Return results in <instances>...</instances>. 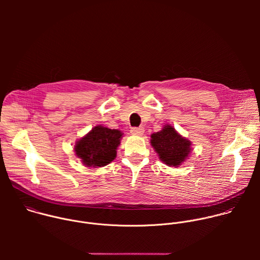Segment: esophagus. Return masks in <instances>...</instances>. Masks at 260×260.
Returning <instances> with one entry per match:
<instances>
[{
  "instance_id": "esophagus-1",
  "label": "esophagus",
  "mask_w": 260,
  "mask_h": 260,
  "mask_svg": "<svg viewBox=\"0 0 260 260\" xmlns=\"http://www.w3.org/2000/svg\"><path fill=\"white\" fill-rule=\"evenodd\" d=\"M144 127L143 126H140V127H132L131 129V133L133 135H137V136H141L144 134Z\"/></svg>"
}]
</instances>
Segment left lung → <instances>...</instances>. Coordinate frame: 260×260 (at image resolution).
I'll use <instances>...</instances> for the list:
<instances>
[{"instance_id": "left-lung-1", "label": "left lung", "mask_w": 260, "mask_h": 260, "mask_svg": "<svg viewBox=\"0 0 260 260\" xmlns=\"http://www.w3.org/2000/svg\"><path fill=\"white\" fill-rule=\"evenodd\" d=\"M151 145L159 158L170 167L180 166L191 150L190 142L181 137L171 125H166L160 132L152 134Z\"/></svg>"}]
</instances>
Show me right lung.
<instances>
[{
  "instance_id": "obj_1",
  "label": "right lung",
  "mask_w": 260,
  "mask_h": 260,
  "mask_svg": "<svg viewBox=\"0 0 260 260\" xmlns=\"http://www.w3.org/2000/svg\"><path fill=\"white\" fill-rule=\"evenodd\" d=\"M122 134L117 129L95 126L75 146L76 155L87 167H104L116 156Z\"/></svg>"
}]
</instances>
